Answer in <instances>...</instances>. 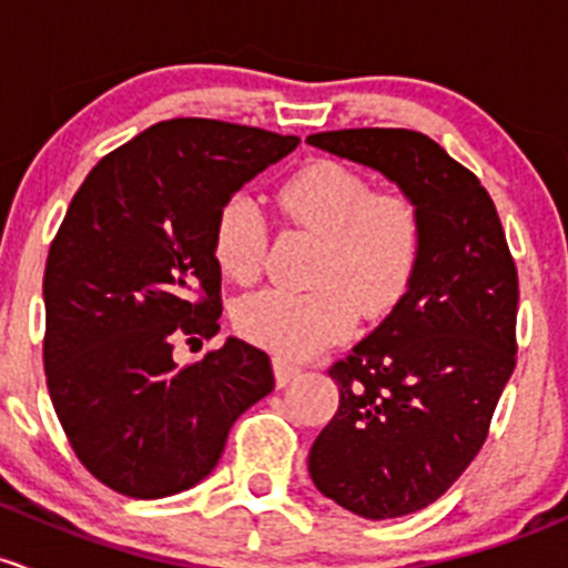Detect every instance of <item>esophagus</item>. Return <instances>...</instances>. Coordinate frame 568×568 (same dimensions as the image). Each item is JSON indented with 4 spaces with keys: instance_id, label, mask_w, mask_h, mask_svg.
<instances>
[{
    "instance_id": "1",
    "label": "esophagus",
    "mask_w": 568,
    "mask_h": 568,
    "mask_svg": "<svg viewBox=\"0 0 568 568\" xmlns=\"http://www.w3.org/2000/svg\"><path fill=\"white\" fill-rule=\"evenodd\" d=\"M273 369H276V383L284 388V385H290L292 379L303 372V366L292 364V361H286V358H276L273 361Z\"/></svg>"
}]
</instances>
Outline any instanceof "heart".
<instances>
[{
	"instance_id": "b5f03b06",
	"label": "heart",
	"mask_w": 568,
	"mask_h": 568,
	"mask_svg": "<svg viewBox=\"0 0 568 568\" xmlns=\"http://www.w3.org/2000/svg\"><path fill=\"white\" fill-rule=\"evenodd\" d=\"M286 215L325 237L308 292L265 290L235 306V327L278 355L306 358L353 331L355 317L383 320L405 297L424 219L410 196L377 194L338 161H312L278 191ZM267 248V221L254 196L232 194L213 226V254L232 282H254Z\"/></svg>"
}]
</instances>
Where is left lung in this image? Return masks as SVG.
Listing matches in <instances>:
<instances>
[{
    "mask_svg": "<svg viewBox=\"0 0 568 568\" xmlns=\"http://www.w3.org/2000/svg\"><path fill=\"white\" fill-rule=\"evenodd\" d=\"M306 142L385 174L424 219L399 306L327 369L338 410L308 452L325 498L366 519L405 517L440 498L487 440L517 366V267L487 189L424 133L349 128Z\"/></svg>",
    "mask_w": 568,
    "mask_h": 568,
    "instance_id": "1",
    "label": "left lung"
}]
</instances>
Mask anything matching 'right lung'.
<instances>
[{"mask_svg": "<svg viewBox=\"0 0 568 568\" xmlns=\"http://www.w3.org/2000/svg\"><path fill=\"white\" fill-rule=\"evenodd\" d=\"M297 142L178 116L101 158L75 191L45 260V383L75 457L114 493L191 489L276 385L267 353L241 338L189 366L172 349L221 327L219 210Z\"/></svg>", "mask_w": 568, "mask_h": 568, "instance_id": "right-lung-1", "label": "right lung"}]
</instances>
